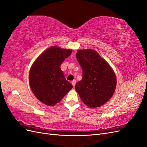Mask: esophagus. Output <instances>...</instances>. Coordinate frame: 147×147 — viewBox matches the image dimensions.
<instances>
[{
  "instance_id": "obj_1",
  "label": "esophagus",
  "mask_w": 147,
  "mask_h": 147,
  "mask_svg": "<svg viewBox=\"0 0 147 147\" xmlns=\"http://www.w3.org/2000/svg\"><path fill=\"white\" fill-rule=\"evenodd\" d=\"M71 83H72V85L73 86V87H74V86L76 85V80H73L72 82H71Z\"/></svg>"
}]
</instances>
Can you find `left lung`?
Instances as JSON below:
<instances>
[{
    "label": "left lung",
    "mask_w": 147,
    "mask_h": 147,
    "mask_svg": "<svg viewBox=\"0 0 147 147\" xmlns=\"http://www.w3.org/2000/svg\"><path fill=\"white\" fill-rule=\"evenodd\" d=\"M76 55L82 69V79L75 86V89L87 106L101 107L115 92L116 86L115 72L93 50H79Z\"/></svg>",
    "instance_id": "obj_1"
}]
</instances>
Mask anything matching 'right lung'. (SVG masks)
<instances>
[{"label": "right lung", "mask_w": 147, "mask_h": 147, "mask_svg": "<svg viewBox=\"0 0 147 147\" xmlns=\"http://www.w3.org/2000/svg\"><path fill=\"white\" fill-rule=\"evenodd\" d=\"M71 53V50L53 46L39 55L31 66L29 75L31 89L37 98L47 105L60 102L73 88L60 69Z\"/></svg>", "instance_id": "obj_1"}]
</instances>
